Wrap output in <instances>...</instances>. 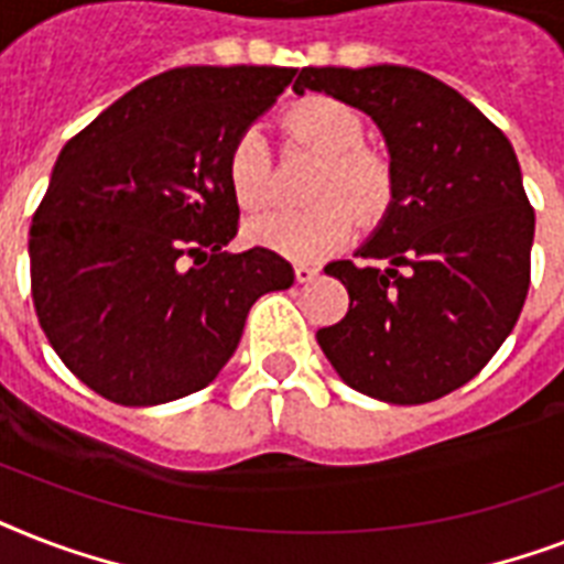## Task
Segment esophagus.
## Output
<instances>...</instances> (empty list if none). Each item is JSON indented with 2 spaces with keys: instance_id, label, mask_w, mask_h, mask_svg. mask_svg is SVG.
<instances>
[{
  "instance_id": "34e87169",
  "label": "esophagus",
  "mask_w": 564,
  "mask_h": 564,
  "mask_svg": "<svg viewBox=\"0 0 564 564\" xmlns=\"http://www.w3.org/2000/svg\"><path fill=\"white\" fill-rule=\"evenodd\" d=\"M316 274H318L316 265H304V263L295 265V281L299 283H310L313 278H316Z\"/></svg>"
}]
</instances>
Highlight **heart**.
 <instances>
[{
	"instance_id": "1",
	"label": "heart",
	"mask_w": 564,
	"mask_h": 564,
	"mask_svg": "<svg viewBox=\"0 0 564 564\" xmlns=\"http://www.w3.org/2000/svg\"><path fill=\"white\" fill-rule=\"evenodd\" d=\"M286 128L301 143L325 154L318 172L316 198H325L307 210H265L246 221V239L251 246L269 248L274 254L313 263L339 246L357 230V209L362 219H377L392 198V172L377 152L362 149L360 113L330 96H310L292 105ZM230 195L242 210H257L269 202V154L257 128H248L234 140L225 161ZM349 202L345 205L341 198Z\"/></svg>"
}]
</instances>
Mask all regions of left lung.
I'll return each mask as SVG.
<instances>
[{"label":"left lung","mask_w":564,"mask_h":564,"mask_svg":"<svg viewBox=\"0 0 564 564\" xmlns=\"http://www.w3.org/2000/svg\"><path fill=\"white\" fill-rule=\"evenodd\" d=\"M292 90L371 117L392 172L383 219L357 248L383 265H325L351 304L318 345L357 392L436 401L491 360L524 307L535 213L516 149L454 87L412 66H304Z\"/></svg>","instance_id":"left-lung-1"}]
</instances>
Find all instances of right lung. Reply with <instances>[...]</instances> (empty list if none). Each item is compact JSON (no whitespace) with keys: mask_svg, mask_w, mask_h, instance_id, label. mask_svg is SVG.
<instances>
[{"mask_svg":"<svg viewBox=\"0 0 564 564\" xmlns=\"http://www.w3.org/2000/svg\"><path fill=\"white\" fill-rule=\"evenodd\" d=\"M295 73L178 66L57 154L31 221V299L57 357L101 398L154 406L204 389L237 351L251 304L295 281L269 248L225 251L239 219L230 145Z\"/></svg>","mask_w":564,"mask_h":564,"instance_id":"right-lung-1","label":"right lung"}]
</instances>
